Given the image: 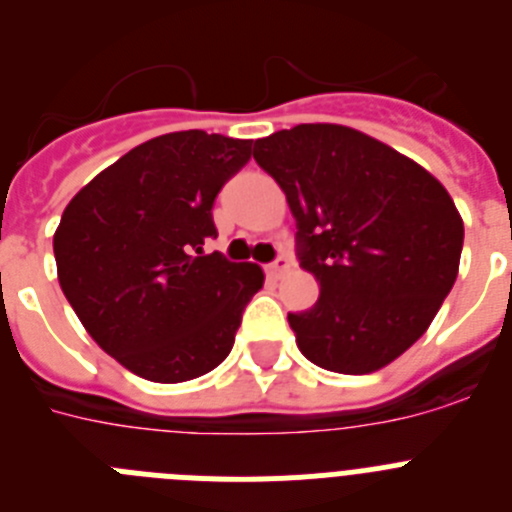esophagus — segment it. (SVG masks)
<instances>
[{"label":"esophagus","mask_w":512,"mask_h":512,"mask_svg":"<svg viewBox=\"0 0 512 512\" xmlns=\"http://www.w3.org/2000/svg\"><path fill=\"white\" fill-rule=\"evenodd\" d=\"M289 266H292V261H289L287 256H277V259L269 264V274L274 279H279V277H284V274H287Z\"/></svg>","instance_id":"obj_1"}]
</instances>
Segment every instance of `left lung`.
Returning a JSON list of instances; mask_svg holds the SVG:
<instances>
[{
    "label": "left lung",
    "instance_id": "8db88e82",
    "mask_svg": "<svg viewBox=\"0 0 512 512\" xmlns=\"http://www.w3.org/2000/svg\"><path fill=\"white\" fill-rule=\"evenodd\" d=\"M287 194L297 259L318 302L289 312L297 346L338 374L377 372L405 354L456 282L464 223L436 176L343 125H297L253 146Z\"/></svg>",
    "mask_w": 512,
    "mask_h": 512
}]
</instances>
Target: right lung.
<instances>
[{
    "mask_svg": "<svg viewBox=\"0 0 512 512\" xmlns=\"http://www.w3.org/2000/svg\"><path fill=\"white\" fill-rule=\"evenodd\" d=\"M251 158V140L158 135L97 174L53 235L63 295L102 351L151 382L223 364L264 284L256 264L205 253L212 205Z\"/></svg>",
    "mask_w": 512,
    "mask_h": 512,
    "instance_id": "1",
    "label": "right lung"
}]
</instances>
